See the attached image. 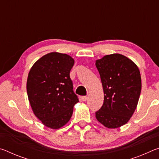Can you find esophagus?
<instances>
[{
	"label": "esophagus",
	"mask_w": 159,
	"mask_h": 159,
	"mask_svg": "<svg viewBox=\"0 0 159 159\" xmlns=\"http://www.w3.org/2000/svg\"><path fill=\"white\" fill-rule=\"evenodd\" d=\"M87 99H88L87 96H82V97H81V100H82V101L85 102V101L87 100Z\"/></svg>",
	"instance_id": "1"
}]
</instances>
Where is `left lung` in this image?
I'll return each mask as SVG.
<instances>
[{
    "mask_svg": "<svg viewBox=\"0 0 159 159\" xmlns=\"http://www.w3.org/2000/svg\"><path fill=\"white\" fill-rule=\"evenodd\" d=\"M104 90V103L95 112L97 120L107 128L127 123L138 106L142 89L140 72L133 61L120 54L96 60Z\"/></svg>",
    "mask_w": 159,
    "mask_h": 159,
    "instance_id": "obj_1",
    "label": "left lung"
}]
</instances>
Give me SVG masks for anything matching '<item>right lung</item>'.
Here are the masks:
<instances>
[{
    "label": "right lung",
    "instance_id": "obj_1",
    "mask_svg": "<svg viewBox=\"0 0 159 159\" xmlns=\"http://www.w3.org/2000/svg\"><path fill=\"white\" fill-rule=\"evenodd\" d=\"M74 64L71 56L52 52L37 60L29 72L26 90L32 111L49 128L66 125L79 102L69 76Z\"/></svg>",
    "mask_w": 159,
    "mask_h": 159
}]
</instances>
